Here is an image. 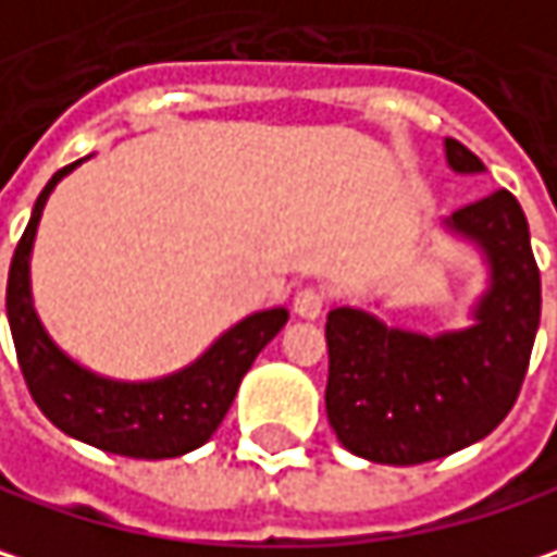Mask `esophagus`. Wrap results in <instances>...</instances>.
<instances>
[{"label": "esophagus", "instance_id": "34e87169", "mask_svg": "<svg viewBox=\"0 0 557 557\" xmlns=\"http://www.w3.org/2000/svg\"><path fill=\"white\" fill-rule=\"evenodd\" d=\"M323 307H326L323 288L307 285V288H300L298 295H295V313H298L300 320H317L323 313Z\"/></svg>", "mask_w": 557, "mask_h": 557}]
</instances>
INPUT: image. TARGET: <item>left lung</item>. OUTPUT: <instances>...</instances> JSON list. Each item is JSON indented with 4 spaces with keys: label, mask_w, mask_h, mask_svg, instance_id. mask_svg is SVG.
<instances>
[{
    "label": "left lung",
    "mask_w": 557,
    "mask_h": 557,
    "mask_svg": "<svg viewBox=\"0 0 557 557\" xmlns=\"http://www.w3.org/2000/svg\"><path fill=\"white\" fill-rule=\"evenodd\" d=\"M444 151L457 174L485 171L457 139H444ZM444 227L488 265L469 326L424 336L386 326L361 307L326 317V416L355 457L383 466L450 457L488 437L523 386L542 310L527 215L497 189L444 219Z\"/></svg>",
    "instance_id": "obj_1"
}]
</instances>
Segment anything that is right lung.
Segmentation results:
<instances>
[{"mask_svg":"<svg viewBox=\"0 0 557 557\" xmlns=\"http://www.w3.org/2000/svg\"><path fill=\"white\" fill-rule=\"evenodd\" d=\"M78 164L82 161L57 171L44 186L12 257L5 307L21 374L40 412L69 437L120 457H183L219 431L240 380L253 368L259 351L288 323V310L272 307L244 317L224 330L193 364L168 377L113 380L69 358L34 310L30 250L50 193Z\"/></svg>","mask_w":557,"mask_h":557,"instance_id":"obj_1","label":"right lung"}]
</instances>
